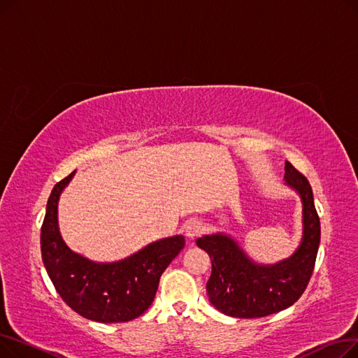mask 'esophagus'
I'll return each instance as SVG.
<instances>
[{
    "instance_id": "esophagus-1",
    "label": "esophagus",
    "mask_w": 358,
    "mask_h": 358,
    "mask_svg": "<svg viewBox=\"0 0 358 358\" xmlns=\"http://www.w3.org/2000/svg\"><path fill=\"white\" fill-rule=\"evenodd\" d=\"M203 231H204V227H203V223L199 222V220H189V222L185 223V227H184L185 236L187 238H192V239L199 236L200 234H203Z\"/></svg>"
}]
</instances>
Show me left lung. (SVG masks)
Here are the masks:
<instances>
[{
    "label": "left lung",
    "mask_w": 358,
    "mask_h": 358,
    "mask_svg": "<svg viewBox=\"0 0 358 358\" xmlns=\"http://www.w3.org/2000/svg\"><path fill=\"white\" fill-rule=\"evenodd\" d=\"M285 180L303 204V236L294 254L273 266L254 262L238 243L223 234L199 238L197 247L209 254L210 303L232 317H262L292 306L303 294L313 273L321 241V222L308 178L286 161Z\"/></svg>",
    "instance_id": "left-lung-1"
}]
</instances>
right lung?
Returning a JSON list of instances; mask_svg holds the SVG:
<instances>
[{
  "label": "right lung",
  "instance_id": "1",
  "mask_svg": "<svg viewBox=\"0 0 358 358\" xmlns=\"http://www.w3.org/2000/svg\"><path fill=\"white\" fill-rule=\"evenodd\" d=\"M73 174L56 182L48 200L41 231L45 268L56 292L78 315L101 324L131 321L154 302L162 273L184 248V236L159 239L107 264L71 251L59 232L58 201Z\"/></svg>",
  "mask_w": 358,
  "mask_h": 358
}]
</instances>
